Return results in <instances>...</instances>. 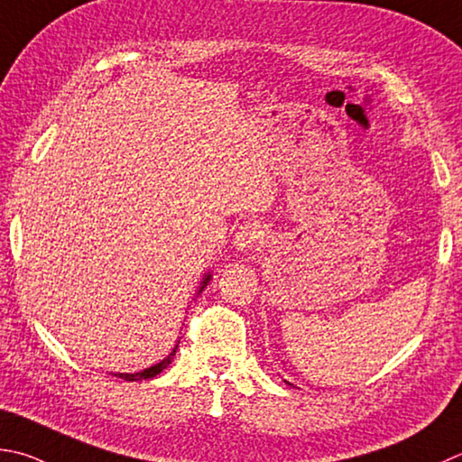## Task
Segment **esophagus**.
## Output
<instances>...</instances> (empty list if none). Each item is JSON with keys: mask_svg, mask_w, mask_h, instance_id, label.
<instances>
[{"mask_svg": "<svg viewBox=\"0 0 462 462\" xmlns=\"http://www.w3.org/2000/svg\"><path fill=\"white\" fill-rule=\"evenodd\" d=\"M262 240H264V230H262V226L256 222H246L240 226L236 236H234V246L238 250H252L256 248Z\"/></svg>", "mask_w": 462, "mask_h": 462, "instance_id": "esophagus-1", "label": "esophagus"}]
</instances>
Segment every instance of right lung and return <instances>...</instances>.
<instances>
[{
  "label": "right lung",
  "mask_w": 462,
  "mask_h": 462,
  "mask_svg": "<svg viewBox=\"0 0 462 462\" xmlns=\"http://www.w3.org/2000/svg\"><path fill=\"white\" fill-rule=\"evenodd\" d=\"M208 280H210V274H208L206 278H204V282H202V286H200V292L204 291V286L208 284ZM176 348H178V345L174 346V350L170 352V355L162 360V363H158V365H153V366H150V368H146V370H142V373H135V374H122V373H117V374H114V376H117V378H124V381H146V378H153V376H158L162 370L164 368H168V365L171 363V358L176 356Z\"/></svg>",
  "instance_id": "obj_1"
}]
</instances>
